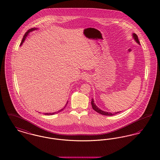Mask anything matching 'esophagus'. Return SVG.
Masks as SVG:
<instances>
[{
	"instance_id": "34e87169",
	"label": "esophagus",
	"mask_w": 160,
	"mask_h": 160,
	"mask_svg": "<svg viewBox=\"0 0 160 160\" xmlns=\"http://www.w3.org/2000/svg\"><path fill=\"white\" fill-rule=\"evenodd\" d=\"M82 78L84 80H88L89 79V77L87 74H83L82 76Z\"/></svg>"
}]
</instances>
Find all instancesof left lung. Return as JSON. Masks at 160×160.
<instances>
[{
    "label": "left lung",
    "mask_w": 160,
    "mask_h": 160,
    "mask_svg": "<svg viewBox=\"0 0 160 160\" xmlns=\"http://www.w3.org/2000/svg\"><path fill=\"white\" fill-rule=\"evenodd\" d=\"M132 35V38L134 39V41L137 42L138 44L140 45V42H139V40H138V38L137 35H136V33H133ZM91 104L92 108H93L95 111H96L97 112H98L99 114H102V115H106V116H113V115L118 114V113H119L121 112H114V113H110V112H104V111H103V110H101V109H99L98 107L96 106V104H95V102H94V100H93V99H92Z\"/></svg>",
    "instance_id": "left-lung-1"
}]
</instances>
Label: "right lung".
<instances>
[{
  "label": "right lung",
  "mask_w": 160,
  "mask_h": 160,
  "mask_svg": "<svg viewBox=\"0 0 160 160\" xmlns=\"http://www.w3.org/2000/svg\"><path fill=\"white\" fill-rule=\"evenodd\" d=\"M37 29H38V28H32L31 29H29V30H28V31H27V32H26V33L24 34V37H23V39H22V42H21V44H20V46H22V45L23 44L24 41H25L26 38V37H28V35L29 34V33H31V32H33V31H36V30H37ZM68 101H67V104H65V106H64V107H63V108H62L61 110H58V112H53V113H44V114H45V115H53V114H57V113H58L61 112H62V110H63L66 107L67 105V104H68Z\"/></svg>",
  "instance_id": "obj_1"
}]
</instances>
